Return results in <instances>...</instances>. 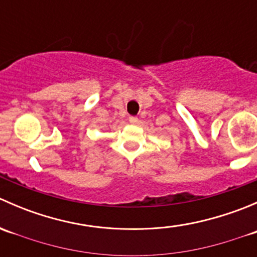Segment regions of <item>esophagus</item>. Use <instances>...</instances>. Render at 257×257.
<instances>
[{"label": "esophagus", "instance_id": "esophagus-1", "mask_svg": "<svg viewBox=\"0 0 257 257\" xmlns=\"http://www.w3.org/2000/svg\"><path fill=\"white\" fill-rule=\"evenodd\" d=\"M129 121H131L132 124H138L139 119L137 118V116H129Z\"/></svg>", "mask_w": 257, "mask_h": 257}]
</instances>
